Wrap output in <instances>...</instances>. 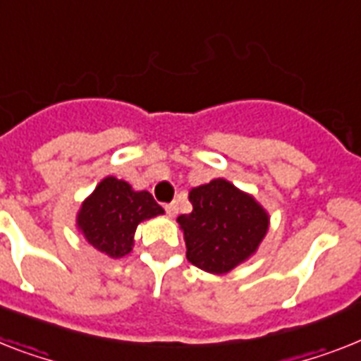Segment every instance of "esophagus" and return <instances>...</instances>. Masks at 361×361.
Here are the masks:
<instances>
[{
    "label": "esophagus",
    "mask_w": 361,
    "mask_h": 361,
    "mask_svg": "<svg viewBox=\"0 0 361 361\" xmlns=\"http://www.w3.org/2000/svg\"><path fill=\"white\" fill-rule=\"evenodd\" d=\"M165 211L169 216H174L178 213V202H171V204H165Z\"/></svg>",
    "instance_id": "34e87169"
}]
</instances>
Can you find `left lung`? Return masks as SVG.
<instances>
[{"label":"left lung","mask_w":361,"mask_h":361,"mask_svg":"<svg viewBox=\"0 0 361 361\" xmlns=\"http://www.w3.org/2000/svg\"><path fill=\"white\" fill-rule=\"evenodd\" d=\"M192 211L178 216L185 233L187 259L202 271L224 274L252 256L265 237L269 216L252 196L226 180L189 192Z\"/></svg>","instance_id":"obj_1"}]
</instances>
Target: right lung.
I'll return each instance as SVG.
<instances>
[{
    "instance_id": "obj_1",
    "label": "right lung",
    "mask_w": 361,
    "mask_h": 361,
    "mask_svg": "<svg viewBox=\"0 0 361 361\" xmlns=\"http://www.w3.org/2000/svg\"><path fill=\"white\" fill-rule=\"evenodd\" d=\"M163 207L148 190H131L130 183L105 178L83 202L78 224L85 239L111 257L130 254L139 222L161 215Z\"/></svg>"
}]
</instances>
